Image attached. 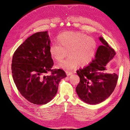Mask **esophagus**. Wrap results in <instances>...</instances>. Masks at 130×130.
I'll return each mask as SVG.
<instances>
[{"mask_svg": "<svg viewBox=\"0 0 130 130\" xmlns=\"http://www.w3.org/2000/svg\"><path fill=\"white\" fill-rule=\"evenodd\" d=\"M66 73H67V75L68 76H69L70 75H71V74H73V72L72 71H66Z\"/></svg>", "mask_w": 130, "mask_h": 130, "instance_id": "obj_1", "label": "esophagus"}]
</instances>
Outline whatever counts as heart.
Instances as JSON below:
<instances>
[{"instance_id":"b5f03b06","label":"heart","mask_w":130,"mask_h":130,"mask_svg":"<svg viewBox=\"0 0 130 130\" xmlns=\"http://www.w3.org/2000/svg\"><path fill=\"white\" fill-rule=\"evenodd\" d=\"M59 44L54 43L49 47V53L57 61H61L68 55L67 60L58 67L67 70L74 69L79 65L85 67L92 61L97 50L94 38L79 32H64L57 36Z\"/></svg>"}]
</instances>
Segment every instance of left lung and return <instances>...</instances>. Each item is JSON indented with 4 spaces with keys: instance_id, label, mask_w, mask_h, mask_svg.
Returning a JSON list of instances; mask_svg holds the SVG:
<instances>
[{
    "instance_id": "8db88e82",
    "label": "left lung",
    "mask_w": 130,
    "mask_h": 130,
    "mask_svg": "<svg viewBox=\"0 0 130 130\" xmlns=\"http://www.w3.org/2000/svg\"><path fill=\"white\" fill-rule=\"evenodd\" d=\"M99 40L103 45L98 48L95 60L88 67L76 71L80 82L76 92L83 101L90 104H98L108 98L116 87L118 78L116 74L103 72L116 52L103 38Z\"/></svg>"
}]
</instances>
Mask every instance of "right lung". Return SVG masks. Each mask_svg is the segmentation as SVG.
<instances>
[{"instance_id": "obj_1", "label": "right lung", "mask_w": 130, "mask_h": 130, "mask_svg": "<svg viewBox=\"0 0 130 130\" xmlns=\"http://www.w3.org/2000/svg\"><path fill=\"white\" fill-rule=\"evenodd\" d=\"M47 32H40L27 38L13 55L12 73L17 89L27 101L45 104L56 95L61 79L67 76L62 69H52ZM48 72L51 74L47 75Z\"/></svg>"}]
</instances>
